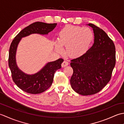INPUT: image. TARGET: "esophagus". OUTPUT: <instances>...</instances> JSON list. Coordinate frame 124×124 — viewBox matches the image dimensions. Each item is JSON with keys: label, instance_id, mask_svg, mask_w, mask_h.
<instances>
[{"label": "esophagus", "instance_id": "obj_1", "mask_svg": "<svg viewBox=\"0 0 124 124\" xmlns=\"http://www.w3.org/2000/svg\"><path fill=\"white\" fill-rule=\"evenodd\" d=\"M68 64H69V63H68V62H67V61H64L63 62V63H62V67H65L67 66V65H68Z\"/></svg>", "mask_w": 124, "mask_h": 124}]
</instances>
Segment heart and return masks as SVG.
Segmentation results:
<instances>
[{
	"instance_id": "1",
	"label": "heart",
	"mask_w": 124,
	"mask_h": 124,
	"mask_svg": "<svg viewBox=\"0 0 124 124\" xmlns=\"http://www.w3.org/2000/svg\"><path fill=\"white\" fill-rule=\"evenodd\" d=\"M94 38L92 31L88 28L67 25L61 30L58 41H55V49L63 52L65 46V53L71 57L82 56L87 51Z\"/></svg>"
}]
</instances>
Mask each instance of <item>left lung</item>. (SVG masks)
<instances>
[{
  "label": "left lung",
  "instance_id": "obj_1",
  "mask_svg": "<svg viewBox=\"0 0 124 124\" xmlns=\"http://www.w3.org/2000/svg\"><path fill=\"white\" fill-rule=\"evenodd\" d=\"M94 42L85 54L71 60L73 75L70 84L76 93L90 95L98 93L109 83L116 64L114 42L101 29L92 23Z\"/></svg>",
  "mask_w": 124,
  "mask_h": 124
}]
</instances>
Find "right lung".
<instances>
[{"label": "right lung", "mask_w": 124, "mask_h": 124, "mask_svg": "<svg viewBox=\"0 0 124 124\" xmlns=\"http://www.w3.org/2000/svg\"><path fill=\"white\" fill-rule=\"evenodd\" d=\"M57 23L35 22L23 29L13 39L9 50L8 65L15 84L22 91L28 93L36 94L47 90L52 85L55 71L61 68L63 59H59L50 62L35 74L29 75L18 68L16 61L17 48L21 39L31 34L48 35L56 27Z\"/></svg>", "instance_id": "right-lung-1"}]
</instances>
